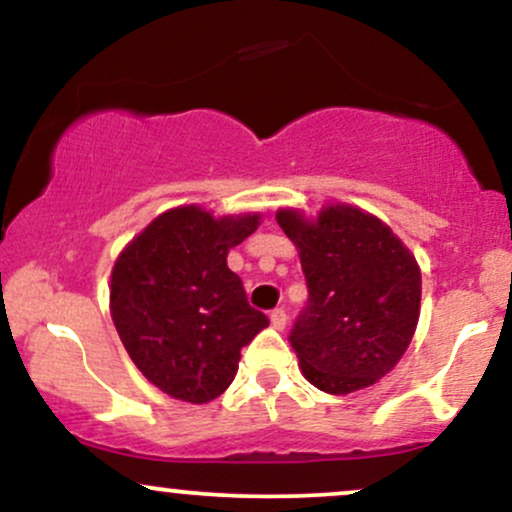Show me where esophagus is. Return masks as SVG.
<instances>
[{"label": "esophagus", "instance_id": "esophagus-1", "mask_svg": "<svg viewBox=\"0 0 512 512\" xmlns=\"http://www.w3.org/2000/svg\"><path fill=\"white\" fill-rule=\"evenodd\" d=\"M269 320H272V327H276V330H284L286 322H289V315H286L284 308H274L269 313Z\"/></svg>", "mask_w": 512, "mask_h": 512}]
</instances>
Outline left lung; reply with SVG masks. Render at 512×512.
Instances as JSON below:
<instances>
[{
    "label": "left lung",
    "instance_id": "1",
    "mask_svg": "<svg viewBox=\"0 0 512 512\" xmlns=\"http://www.w3.org/2000/svg\"><path fill=\"white\" fill-rule=\"evenodd\" d=\"M276 223L296 243L308 303L289 342L317 390L349 395L397 366L414 337L421 269L373 214L337 204L315 221L293 209Z\"/></svg>",
    "mask_w": 512,
    "mask_h": 512
}]
</instances>
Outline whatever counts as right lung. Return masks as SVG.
Listing matches in <instances>:
<instances>
[{
	"label": "right lung",
	"instance_id": "add662e5",
	"mask_svg": "<svg viewBox=\"0 0 512 512\" xmlns=\"http://www.w3.org/2000/svg\"><path fill=\"white\" fill-rule=\"evenodd\" d=\"M260 214L214 219L202 207L161 214L117 257L110 315L134 366L182 402H211L233 383L240 349L269 325L226 264Z\"/></svg>",
	"mask_w": 512,
	"mask_h": 512
}]
</instances>
